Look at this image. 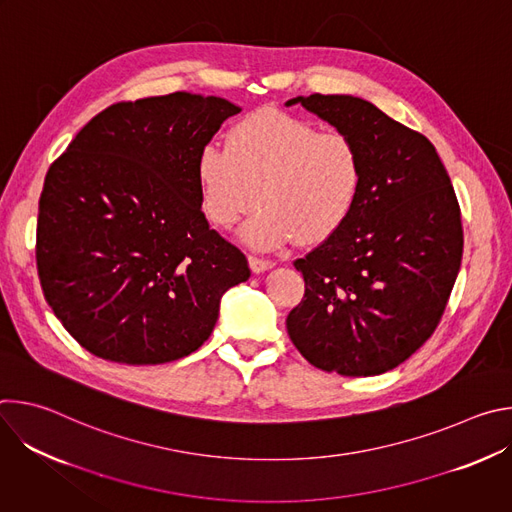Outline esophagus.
Wrapping results in <instances>:
<instances>
[{"label":"esophagus","instance_id":"1","mask_svg":"<svg viewBox=\"0 0 512 512\" xmlns=\"http://www.w3.org/2000/svg\"><path fill=\"white\" fill-rule=\"evenodd\" d=\"M275 263L273 261H269V259H261V257H249V267H251V271L253 273H263V271H267V269H271Z\"/></svg>","mask_w":512,"mask_h":512}]
</instances>
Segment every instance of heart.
<instances>
[{
  "mask_svg": "<svg viewBox=\"0 0 512 512\" xmlns=\"http://www.w3.org/2000/svg\"><path fill=\"white\" fill-rule=\"evenodd\" d=\"M202 210L214 227H233L255 202L241 237L257 249L294 239H330L352 214L362 186L356 143L338 131L277 109L235 123L227 150L204 145L196 160Z\"/></svg>",
  "mask_w": 512,
  "mask_h": 512,
  "instance_id": "obj_1",
  "label": "heart"
}]
</instances>
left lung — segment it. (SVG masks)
<instances>
[{
    "mask_svg": "<svg viewBox=\"0 0 512 512\" xmlns=\"http://www.w3.org/2000/svg\"><path fill=\"white\" fill-rule=\"evenodd\" d=\"M348 135L362 186L348 221L294 265L306 294L291 342L314 367L373 377L407 360L440 324L464 231L452 180L431 141L352 95L289 99Z\"/></svg>",
    "mask_w": 512,
    "mask_h": 512,
    "instance_id": "left-lung-1",
    "label": "left lung"
}]
</instances>
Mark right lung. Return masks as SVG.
Returning <instances> with one entry per match:
<instances>
[{"instance_id": "obj_1", "label": "right lung", "mask_w": 512, "mask_h": 512, "mask_svg": "<svg viewBox=\"0 0 512 512\" xmlns=\"http://www.w3.org/2000/svg\"><path fill=\"white\" fill-rule=\"evenodd\" d=\"M241 107L170 93L95 115L48 168L36 265L68 334L99 358L162 364L198 350L247 257L208 227L196 160Z\"/></svg>"}]
</instances>
